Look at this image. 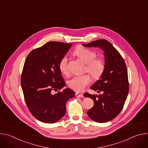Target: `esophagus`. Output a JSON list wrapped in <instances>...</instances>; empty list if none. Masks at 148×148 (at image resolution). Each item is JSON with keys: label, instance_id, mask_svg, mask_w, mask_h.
Returning a JSON list of instances; mask_svg holds the SVG:
<instances>
[{"label": "esophagus", "instance_id": "34e87169", "mask_svg": "<svg viewBox=\"0 0 148 148\" xmlns=\"http://www.w3.org/2000/svg\"><path fill=\"white\" fill-rule=\"evenodd\" d=\"M75 96L77 97H79V98H84V95L83 94H79V93H76L75 94Z\"/></svg>", "mask_w": 148, "mask_h": 148}]
</instances>
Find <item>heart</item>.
Wrapping results in <instances>:
<instances>
[{
	"instance_id": "1",
	"label": "heart",
	"mask_w": 148,
	"mask_h": 148,
	"mask_svg": "<svg viewBox=\"0 0 148 148\" xmlns=\"http://www.w3.org/2000/svg\"><path fill=\"white\" fill-rule=\"evenodd\" d=\"M74 54L86 64V70L94 78H99L105 70V62L101 58H97V54L93 50L82 46L78 47ZM59 69L64 74L69 73L67 58L64 57L59 62ZM91 81L88 74L73 77L68 81L69 86L73 90L78 92L82 91L88 86Z\"/></svg>"
}]
</instances>
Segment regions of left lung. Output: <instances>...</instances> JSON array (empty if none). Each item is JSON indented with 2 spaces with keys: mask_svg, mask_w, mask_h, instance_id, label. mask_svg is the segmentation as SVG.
Instances as JSON below:
<instances>
[{
  "mask_svg": "<svg viewBox=\"0 0 148 148\" xmlns=\"http://www.w3.org/2000/svg\"><path fill=\"white\" fill-rule=\"evenodd\" d=\"M88 47H99L103 51L105 70L99 79L90 87L98 93H85L84 97L94 100V107L87 111L93 121L103 123L115 118L121 111L129 91L127 69L117 50L107 40L101 39L83 44Z\"/></svg>",
  "mask_w": 148,
  "mask_h": 148,
  "instance_id": "obj_1",
  "label": "left lung"
}]
</instances>
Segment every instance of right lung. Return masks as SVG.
Wrapping results in <instances>:
<instances>
[{
    "instance_id": "obj_1",
    "label": "right lung",
    "mask_w": 148,
    "mask_h": 148,
    "mask_svg": "<svg viewBox=\"0 0 148 148\" xmlns=\"http://www.w3.org/2000/svg\"><path fill=\"white\" fill-rule=\"evenodd\" d=\"M72 46L50 41L32 50L26 59L21 86L29 111L41 122L53 123L61 119L66 113L67 101L75 96L69 88L51 92L66 86L58 65Z\"/></svg>"
}]
</instances>
